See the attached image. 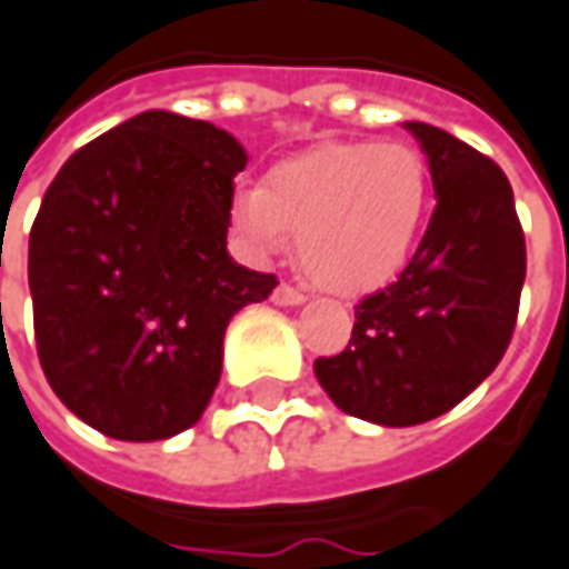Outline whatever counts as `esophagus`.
I'll use <instances>...</instances> for the list:
<instances>
[{"mask_svg":"<svg viewBox=\"0 0 569 569\" xmlns=\"http://www.w3.org/2000/svg\"><path fill=\"white\" fill-rule=\"evenodd\" d=\"M272 300H276L278 307H300V303L307 300V293L297 291L291 284H278L276 293H272Z\"/></svg>","mask_w":569,"mask_h":569,"instance_id":"1","label":"esophagus"}]
</instances>
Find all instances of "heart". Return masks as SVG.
Segmentation results:
<instances>
[{"label":"heart","mask_w":569,"mask_h":569,"mask_svg":"<svg viewBox=\"0 0 569 569\" xmlns=\"http://www.w3.org/2000/svg\"><path fill=\"white\" fill-rule=\"evenodd\" d=\"M429 209L426 159L407 143H322L240 187L231 219L259 253L297 234V262L338 293L382 288L407 266Z\"/></svg>","instance_id":"b5f03b06"}]
</instances>
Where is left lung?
<instances>
[{
	"label": "left lung",
	"instance_id": "obj_1",
	"mask_svg": "<svg viewBox=\"0 0 569 569\" xmlns=\"http://www.w3.org/2000/svg\"><path fill=\"white\" fill-rule=\"evenodd\" d=\"M429 156L436 212L398 281L363 297L350 341L312 369L350 417L419 426L501 363L517 326L526 240L507 174L453 133L407 121Z\"/></svg>",
	"mask_w": 569,
	"mask_h": 569
}]
</instances>
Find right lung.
<instances>
[{"instance_id":"obj_1","label":"right lung","mask_w":569,"mask_h":569,"mask_svg":"<svg viewBox=\"0 0 569 569\" xmlns=\"http://www.w3.org/2000/svg\"><path fill=\"white\" fill-rule=\"evenodd\" d=\"M243 166L228 131L152 109L80 147L46 190L27 250L37 357L102 436L190 429L222 376L231 316L278 284L224 247Z\"/></svg>"}]
</instances>
